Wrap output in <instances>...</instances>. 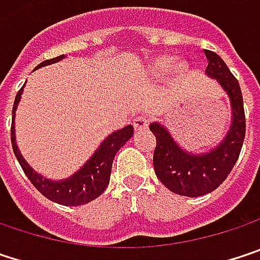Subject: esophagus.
<instances>
[{
    "label": "esophagus",
    "instance_id": "1",
    "mask_svg": "<svg viewBox=\"0 0 260 260\" xmlns=\"http://www.w3.org/2000/svg\"><path fill=\"white\" fill-rule=\"evenodd\" d=\"M147 125H149V117L146 114H140V116H137L134 119V128H135V131L146 129Z\"/></svg>",
    "mask_w": 260,
    "mask_h": 260
}]
</instances>
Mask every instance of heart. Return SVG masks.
Instances as JSON below:
<instances>
[{"label":"heart","instance_id":"obj_1","mask_svg":"<svg viewBox=\"0 0 260 260\" xmlns=\"http://www.w3.org/2000/svg\"><path fill=\"white\" fill-rule=\"evenodd\" d=\"M173 57H169V55H164V57H158L153 63H152V72L155 75H164L167 74L170 69H172V64H173ZM186 72V64L183 63H178L175 64V74L182 77L183 74Z\"/></svg>","mask_w":260,"mask_h":260}]
</instances>
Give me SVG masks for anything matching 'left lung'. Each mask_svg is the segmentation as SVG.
I'll return each instance as SVG.
<instances>
[{"label":"left lung","instance_id":"obj_1","mask_svg":"<svg viewBox=\"0 0 260 260\" xmlns=\"http://www.w3.org/2000/svg\"><path fill=\"white\" fill-rule=\"evenodd\" d=\"M205 55L208 60L205 74L218 81L231 101L232 123L223 141L209 152L191 153L183 150L161 123L153 122L149 126L156 137L153 152L156 178L170 191L186 197L208 194L224 182L234 169L245 137V114L238 79L220 55L208 49H205Z\"/></svg>","mask_w":260,"mask_h":260}]
</instances>
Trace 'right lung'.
I'll return each mask as SVG.
<instances>
[{
  "label": "right lung",
  "mask_w": 260,
  "mask_h": 260,
  "mask_svg": "<svg viewBox=\"0 0 260 260\" xmlns=\"http://www.w3.org/2000/svg\"><path fill=\"white\" fill-rule=\"evenodd\" d=\"M61 58H64V55L51 58V60H45L43 63H40L36 69L42 68V66H48L52 63L60 61ZM24 91V87L18 91L16 98H15V104H13V117H12V146H13V152L16 159L19 161L24 173L29 182L49 200L58 203V205H64V206H79V205H85L91 200H94L96 197H99L105 188L110 183V176H111V166H113V159L116 156V153L119 152V149L129 140L134 135V126L128 125L122 129L113 132L111 135H108L99 146V149H96V152L91 155V158L79 169L77 173H74L71 178L63 179V181H51L43 178L42 175L36 173L24 159V156L21 155L18 146H16V137H15V113L18 108V104L21 101V94Z\"/></svg>",
  "instance_id": "1"
}]
</instances>
